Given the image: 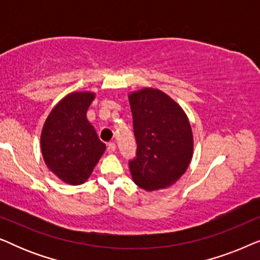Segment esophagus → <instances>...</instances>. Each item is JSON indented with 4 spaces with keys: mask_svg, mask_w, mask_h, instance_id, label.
Returning <instances> with one entry per match:
<instances>
[{
    "mask_svg": "<svg viewBox=\"0 0 260 260\" xmlns=\"http://www.w3.org/2000/svg\"><path fill=\"white\" fill-rule=\"evenodd\" d=\"M116 149H117V147H116V144L113 143H109L108 144V150H109V152H115L116 151Z\"/></svg>",
    "mask_w": 260,
    "mask_h": 260,
    "instance_id": "esophagus-1",
    "label": "esophagus"
}]
</instances>
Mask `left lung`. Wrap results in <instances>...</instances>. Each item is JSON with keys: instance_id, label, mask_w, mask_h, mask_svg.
<instances>
[{"instance_id": "obj_1", "label": "left lung", "mask_w": 260, "mask_h": 260, "mask_svg": "<svg viewBox=\"0 0 260 260\" xmlns=\"http://www.w3.org/2000/svg\"><path fill=\"white\" fill-rule=\"evenodd\" d=\"M129 102L137 142V157L129 163L133 181L147 191L169 188L186 173L193 157L189 119L158 88L130 92Z\"/></svg>"}]
</instances>
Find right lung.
<instances>
[{
	"mask_svg": "<svg viewBox=\"0 0 260 260\" xmlns=\"http://www.w3.org/2000/svg\"><path fill=\"white\" fill-rule=\"evenodd\" d=\"M95 93L73 91L49 112L41 130L40 145L47 168L62 182L79 186L87 181L106 145L87 120Z\"/></svg>",
	"mask_w": 260,
	"mask_h": 260,
	"instance_id": "1",
	"label": "right lung"
}]
</instances>
